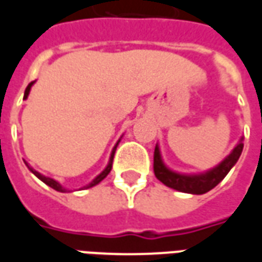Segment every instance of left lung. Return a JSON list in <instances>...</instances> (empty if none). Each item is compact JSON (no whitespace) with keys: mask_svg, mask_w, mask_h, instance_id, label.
Masks as SVG:
<instances>
[{"mask_svg":"<svg viewBox=\"0 0 262 262\" xmlns=\"http://www.w3.org/2000/svg\"><path fill=\"white\" fill-rule=\"evenodd\" d=\"M243 140H244V137L238 140V143L231 150L230 154L223 161H220L216 167L208 171H203V172H198V174H182V172H177V171L168 168L163 161L160 146L156 144V148H154V174L157 177V180L163 182L164 185L172 188V189H177L180 192L193 193V195L206 193L210 189H213L229 174V171L236 165L237 160L240 159L243 147H244Z\"/></svg>","mask_w":262,"mask_h":262,"instance_id":"8db88e82","label":"left lung"}]
</instances>
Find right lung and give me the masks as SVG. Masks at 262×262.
<instances>
[{
  "instance_id": "add662e5",
  "label": "right lung",
  "mask_w": 262,
  "mask_h": 262,
  "mask_svg": "<svg viewBox=\"0 0 262 262\" xmlns=\"http://www.w3.org/2000/svg\"><path fill=\"white\" fill-rule=\"evenodd\" d=\"M33 84H35V81H32L31 84L26 86L25 94H24V99H26V98H28V95H29V92H31V88H32V85H33ZM120 139H122V136H120ZM120 139H119V140H118V142H116V144H115L114 148H112V151H111V157H109L108 165H106V167L103 168L102 172H99V174H98V176L95 177V178H94V180H92L91 182H90V184H86L85 187H82V188H85V189H86V188L95 187L97 184H99V182L102 181L103 178H105V177L108 176L109 172H111V170H112V161H114L115 151H116V147H118V144H119ZM25 164H26V167L29 168V171H31L32 174H35V176H36L37 178L40 180V181L45 182L46 185H49V187H50V188H53V189H56V191H59V192H67V189H66V188L63 187V185H61V184H60L59 181H56V180H53V178H50V177H46V176H43V174H40L39 171H36V170H35V168H32L31 165L28 164L26 161H25Z\"/></svg>"
}]
</instances>
